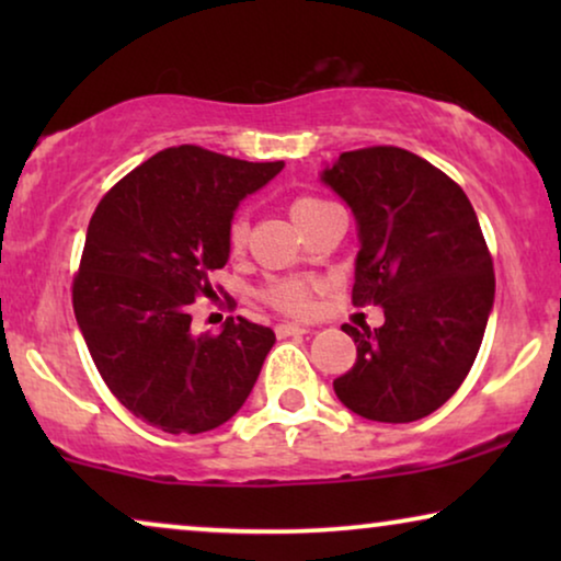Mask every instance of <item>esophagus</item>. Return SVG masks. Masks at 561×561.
<instances>
[{
  "label": "esophagus",
  "mask_w": 561,
  "mask_h": 561,
  "mask_svg": "<svg viewBox=\"0 0 561 561\" xmlns=\"http://www.w3.org/2000/svg\"><path fill=\"white\" fill-rule=\"evenodd\" d=\"M306 332H309V329H304L298 324H278V327H275V334H278V336H298V334H306Z\"/></svg>",
  "instance_id": "34e87169"
}]
</instances>
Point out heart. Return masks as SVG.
Returning <instances> with one entry per match:
<instances>
[{"label":"heart","instance_id":"heart-1","mask_svg":"<svg viewBox=\"0 0 561 561\" xmlns=\"http://www.w3.org/2000/svg\"><path fill=\"white\" fill-rule=\"evenodd\" d=\"M324 206H329L327 198L313 196V194H301L290 202V217H294L296 225L301 227L304 221L311 217V214L324 209ZM248 234H250L248 219L234 217L232 221H229L227 248L232 255H240V252L244 250V244H248ZM263 298L267 306H273V309H278L283 313H294V317H304V313H309L313 306L311 286L304 280H275L263 290Z\"/></svg>","mask_w":561,"mask_h":561}]
</instances>
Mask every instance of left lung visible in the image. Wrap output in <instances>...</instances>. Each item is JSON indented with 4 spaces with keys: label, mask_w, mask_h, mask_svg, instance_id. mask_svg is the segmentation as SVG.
Segmentation results:
<instances>
[{
    "label": "left lung",
    "mask_w": 561,
    "mask_h": 561,
    "mask_svg": "<svg viewBox=\"0 0 561 561\" xmlns=\"http://www.w3.org/2000/svg\"><path fill=\"white\" fill-rule=\"evenodd\" d=\"M321 181L355 211L352 304L382 306L378 329L344 324L357 359L334 393L357 416L409 424L462 386L495 298L493 257L465 191L393 145L342 152Z\"/></svg>",
    "instance_id": "8db88e82"
}]
</instances>
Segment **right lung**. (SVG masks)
I'll return each mask as SVG.
<instances>
[{
	"instance_id": "right-lung-1",
	"label": "right lung",
	"mask_w": 561,
	"mask_h": 561,
	"mask_svg": "<svg viewBox=\"0 0 561 561\" xmlns=\"http://www.w3.org/2000/svg\"><path fill=\"white\" fill-rule=\"evenodd\" d=\"M283 163H248L198 145L165 148L114 183L91 214L73 313L99 375L145 424L211 432L248 401L273 329L229 317L191 332V304L211 298L227 265V229Z\"/></svg>"
}]
</instances>
